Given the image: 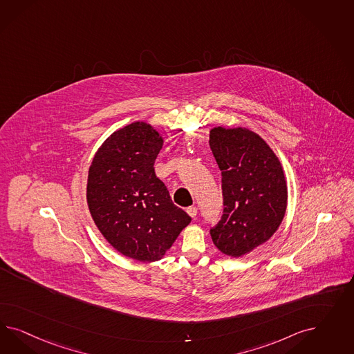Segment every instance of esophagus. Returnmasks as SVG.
Segmentation results:
<instances>
[{
  "instance_id": "obj_1",
  "label": "esophagus",
  "mask_w": 354,
  "mask_h": 354,
  "mask_svg": "<svg viewBox=\"0 0 354 354\" xmlns=\"http://www.w3.org/2000/svg\"><path fill=\"white\" fill-rule=\"evenodd\" d=\"M187 213L191 215L192 218H196V216H197V207H196V206H189V207H187Z\"/></svg>"
}]
</instances>
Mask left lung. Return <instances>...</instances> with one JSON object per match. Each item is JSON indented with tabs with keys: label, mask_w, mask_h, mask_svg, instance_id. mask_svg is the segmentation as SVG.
<instances>
[{
	"label": "left lung",
	"mask_w": 354,
	"mask_h": 354,
	"mask_svg": "<svg viewBox=\"0 0 354 354\" xmlns=\"http://www.w3.org/2000/svg\"><path fill=\"white\" fill-rule=\"evenodd\" d=\"M210 148L222 171L223 214L210 228L215 247L241 257L275 234L287 209V184L278 157L247 129L215 127Z\"/></svg>",
	"instance_id": "8db88e82"
}]
</instances>
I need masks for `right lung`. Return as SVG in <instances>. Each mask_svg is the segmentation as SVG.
<instances>
[{
  "instance_id": "right-lung-1",
  "label": "right lung",
  "mask_w": 354,
  "mask_h": 354,
  "mask_svg": "<svg viewBox=\"0 0 354 354\" xmlns=\"http://www.w3.org/2000/svg\"><path fill=\"white\" fill-rule=\"evenodd\" d=\"M163 140L150 124L115 131L97 150L88 172L86 201L98 230L126 257L153 262L189 225L154 172Z\"/></svg>"
}]
</instances>
